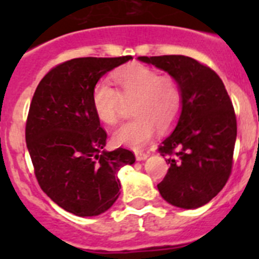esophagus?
Masks as SVG:
<instances>
[{"label": "esophagus", "instance_id": "esophagus-1", "mask_svg": "<svg viewBox=\"0 0 259 259\" xmlns=\"http://www.w3.org/2000/svg\"><path fill=\"white\" fill-rule=\"evenodd\" d=\"M135 157H136L137 161H145L146 158L149 157V155L146 154V153H143V152H136L135 153Z\"/></svg>", "mask_w": 259, "mask_h": 259}]
</instances>
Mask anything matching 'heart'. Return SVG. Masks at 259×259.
<instances>
[{"instance_id":"1","label":"heart","mask_w":259,"mask_h":259,"mask_svg":"<svg viewBox=\"0 0 259 259\" xmlns=\"http://www.w3.org/2000/svg\"><path fill=\"white\" fill-rule=\"evenodd\" d=\"M118 89L101 80L93 88L92 105L102 123L118 122L125 101L132 104L135 118L114 132L113 141L132 149H141L149 143L157 127L167 130L178 120L183 107L179 84L171 76H162L157 70L140 63L119 68L113 75Z\"/></svg>"}]
</instances>
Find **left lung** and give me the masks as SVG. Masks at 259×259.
Instances as JSON below:
<instances>
[{"instance_id": "obj_1", "label": "left lung", "mask_w": 259, "mask_h": 259, "mask_svg": "<svg viewBox=\"0 0 259 259\" xmlns=\"http://www.w3.org/2000/svg\"><path fill=\"white\" fill-rule=\"evenodd\" d=\"M175 79L183 95L176 127L159 145L172 155L157 185L164 201L182 209L206 205L222 191L232 170L237 124L232 102L221 77L185 56L139 57Z\"/></svg>"}]
</instances>
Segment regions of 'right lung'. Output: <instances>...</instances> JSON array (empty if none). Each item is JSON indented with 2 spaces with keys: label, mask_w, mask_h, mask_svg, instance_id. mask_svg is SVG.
<instances>
[{
  "label": "right lung",
  "mask_w": 259,
  "mask_h": 259,
  "mask_svg": "<svg viewBox=\"0 0 259 259\" xmlns=\"http://www.w3.org/2000/svg\"><path fill=\"white\" fill-rule=\"evenodd\" d=\"M132 59L75 58L48 72L35 91L26 124L27 149L41 189L77 217H96L119 197L118 171L135 163L123 148L107 152L92 92L106 72Z\"/></svg>",
  "instance_id": "obj_1"
}]
</instances>
